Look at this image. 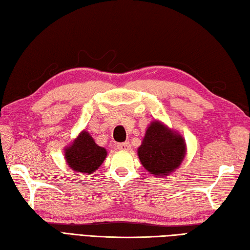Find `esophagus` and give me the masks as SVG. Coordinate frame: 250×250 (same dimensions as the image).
I'll use <instances>...</instances> for the list:
<instances>
[{"label":"esophagus","instance_id":"1","mask_svg":"<svg viewBox=\"0 0 250 250\" xmlns=\"http://www.w3.org/2000/svg\"><path fill=\"white\" fill-rule=\"evenodd\" d=\"M117 148H118L119 150H125V151H128L131 149V145L129 142H125V143H120V144L117 145Z\"/></svg>","mask_w":250,"mask_h":250}]
</instances>
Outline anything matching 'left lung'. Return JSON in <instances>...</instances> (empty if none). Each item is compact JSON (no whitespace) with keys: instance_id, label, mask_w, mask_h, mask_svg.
Segmentation results:
<instances>
[{"instance_id":"8db88e82","label":"left lung","mask_w":250,"mask_h":250,"mask_svg":"<svg viewBox=\"0 0 250 250\" xmlns=\"http://www.w3.org/2000/svg\"><path fill=\"white\" fill-rule=\"evenodd\" d=\"M137 155L150 174L167 176L182 164L186 156V143L177 132L155 120L146 130Z\"/></svg>"}]
</instances>
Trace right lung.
Masks as SVG:
<instances>
[{
	"mask_svg": "<svg viewBox=\"0 0 250 250\" xmlns=\"http://www.w3.org/2000/svg\"><path fill=\"white\" fill-rule=\"evenodd\" d=\"M107 156L105 148L95 144L92 136L87 131H82L72 145L64 149L67 166L73 171L83 174H92L101 167Z\"/></svg>",
	"mask_w": 250,
	"mask_h": 250,
	"instance_id": "right-lung-1",
	"label": "right lung"
}]
</instances>
